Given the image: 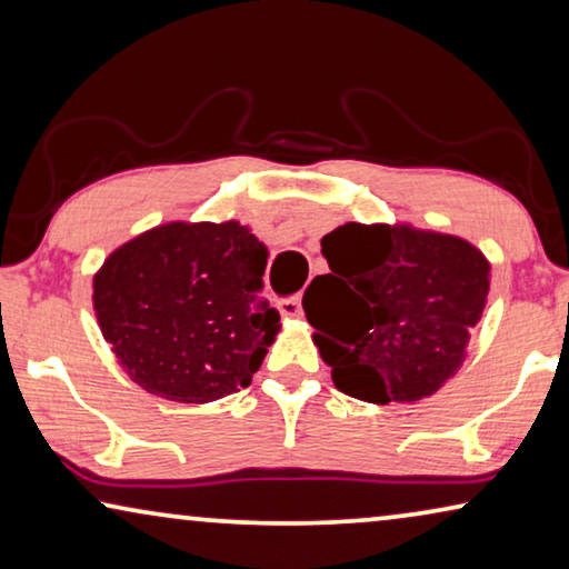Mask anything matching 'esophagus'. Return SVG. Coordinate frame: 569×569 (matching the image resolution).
I'll return each instance as SVG.
<instances>
[{"label":"esophagus","mask_w":569,"mask_h":569,"mask_svg":"<svg viewBox=\"0 0 569 569\" xmlns=\"http://www.w3.org/2000/svg\"><path fill=\"white\" fill-rule=\"evenodd\" d=\"M278 311L283 313V317H301L303 309H301V296H288V299H281V303H278Z\"/></svg>","instance_id":"34e87169"}]
</instances>
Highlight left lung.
<instances>
[{
  "mask_svg": "<svg viewBox=\"0 0 569 569\" xmlns=\"http://www.w3.org/2000/svg\"><path fill=\"white\" fill-rule=\"evenodd\" d=\"M332 273L303 311L339 391L419 401L452 378L486 309L490 266L470 242L406 224H342L321 240Z\"/></svg>",
  "mask_w": 569,
  "mask_h": 569,
  "instance_id": "obj_1",
  "label": "left lung"
}]
</instances>
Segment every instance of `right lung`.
Returning a JSON list of instances; mask_svg holds the SVG:
<instances>
[{
    "label": "right lung",
    "mask_w": 569,
    "mask_h": 569,
    "mask_svg": "<svg viewBox=\"0 0 569 569\" xmlns=\"http://www.w3.org/2000/svg\"><path fill=\"white\" fill-rule=\"evenodd\" d=\"M268 250L240 222H171L94 276L101 335L134 383L178 403L248 388L281 317L262 299Z\"/></svg>",
    "instance_id": "add662e5"
}]
</instances>
